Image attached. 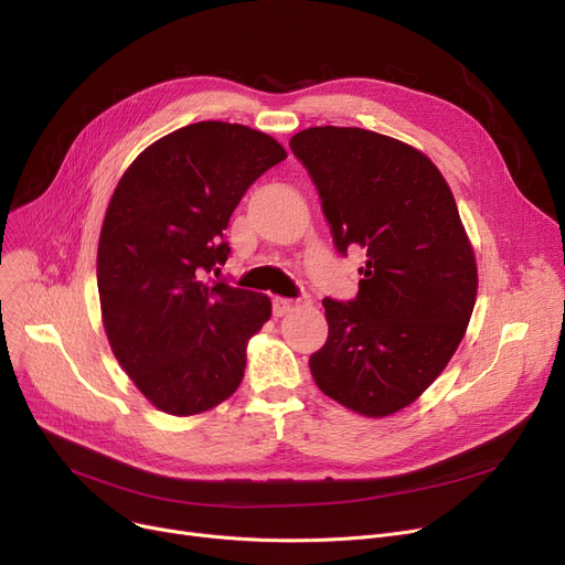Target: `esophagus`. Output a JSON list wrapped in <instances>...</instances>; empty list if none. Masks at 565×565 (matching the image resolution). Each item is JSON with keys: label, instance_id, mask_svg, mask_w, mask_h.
Returning <instances> with one entry per match:
<instances>
[{"label": "esophagus", "instance_id": "34e87169", "mask_svg": "<svg viewBox=\"0 0 565 565\" xmlns=\"http://www.w3.org/2000/svg\"><path fill=\"white\" fill-rule=\"evenodd\" d=\"M290 309H292V300H286V298H275V300H273V313H275L277 318L286 316Z\"/></svg>", "mask_w": 565, "mask_h": 565}]
</instances>
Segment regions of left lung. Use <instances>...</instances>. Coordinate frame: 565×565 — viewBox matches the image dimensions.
<instances>
[{"label":"left lung","mask_w":565,"mask_h":565,"mask_svg":"<svg viewBox=\"0 0 565 565\" xmlns=\"http://www.w3.org/2000/svg\"><path fill=\"white\" fill-rule=\"evenodd\" d=\"M290 151L311 175L337 252H366L354 300H322L330 334L311 375L337 403L387 417L449 364L477 302L456 199L417 148L371 130L309 128Z\"/></svg>","instance_id":"8db88e82"}]
</instances>
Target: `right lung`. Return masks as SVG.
<instances>
[{
  "label": "right lung",
  "instance_id": "obj_1",
  "mask_svg": "<svg viewBox=\"0 0 565 565\" xmlns=\"http://www.w3.org/2000/svg\"><path fill=\"white\" fill-rule=\"evenodd\" d=\"M281 160L270 135L201 121L148 146L111 194L98 243L105 332L137 390L167 414L211 409L245 375L270 298L211 275L231 254L235 205Z\"/></svg>",
  "mask_w": 565,
  "mask_h": 565
}]
</instances>
